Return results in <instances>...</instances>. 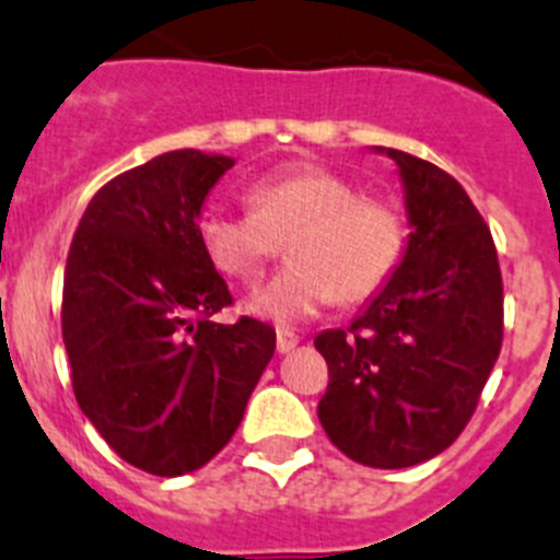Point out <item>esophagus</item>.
Here are the masks:
<instances>
[{"label": "esophagus", "mask_w": 560, "mask_h": 560, "mask_svg": "<svg viewBox=\"0 0 560 560\" xmlns=\"http://www.w3.org/2000/svg\"><path fill=\"white\" fill-rule=\"evenodd\" d=\"M295 347H299V335L290 332V329H279V332H276V349H279V354L293 352Z\"/></svg>", "instance_id": "1"}]
</instances>
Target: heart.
<instances>
[{
  "instance_id": "1",
  "label": "heart",
  "mask_w": 560,
  "mask_h": 560,
  "mask_svg": "<svg viewBox=\"0 0 560 560\" xmlns=\"http://www.w3.org/2000/svg\"><path fill=\"white\" fill-rule=\"evenodd\" d=\"M250 213L211 208L199 217L197 236L220 273L259 276L287 236L290 265L267 284L253 287L242 307L250 315L295 324L335 299H372L397 270L406 250V225L392 202L363 197L352 179L293 165L265 174L247 188Z\"/></svg>"
}]
</instances>
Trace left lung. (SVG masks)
I'll use <instances>...</instances> for the list:
<instances>
[{
	"label": "left lung",
	"instance_id": "8db88e82",
	"mask_svg": "<svg viewBox=\"0 0 560 560\" xmlns=\"http://www.w3.org/2000/svg\"><path fill=\"white\" fill-rule=\"evenodd\" d=\"M411 233L392 279L349 329H324L329 366L318 420L349 459L411 468L442 454L474 415L502 349L493 236L451 174L397 149Z\"/></svg>",
	"mask_w": 560,
	"mask_h": 560
}]
</instances>
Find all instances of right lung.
Here are the masks:
<instances>
[{"instance_id": "right-lung-1", "label": "right lung", "mask_w": 560, "mask_h": 560, "mask_svg": "<svg viewBox=\"0 0 560 560\" xmlns=\"http://www.w3.org/2000/svg\"><path fill=\"white\" fill-rule=\"evenodd\" d=\"M233 163L177 149L120 174L92 197L67 256L72 392L109 448L145 474H194L220 454L276 352L261 320H208L231 293L197 222Z\"/></svg>"}]
</instances>
